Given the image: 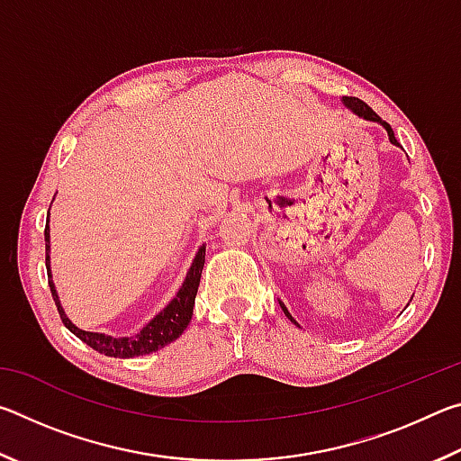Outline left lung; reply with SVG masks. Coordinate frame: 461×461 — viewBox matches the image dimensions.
Segmentation results:
<instances>
[{
    "label": "left lung",
    "instance_id": "1",
    "mask_svg": "<svg viewBox=\"0 0 461 461\" xmlns=\"http://www.w3.org/2000/svg\"><path fill=\"white\" fill-rule=\"evenodd\" d=\"M341 104H343V105H346V107L349 109V112H354L356 115H360V118H364V120H368V122H376V123H380V126L386 130V134H388V140H390V144H394V146H401L399 142H396V138H394V131H393V128H390V126H388V123H386L384 120H380V118H378V115L372 112V107H368V105H366L362 99H357V97H341ZM278 303H280V301H278ZM280 307H283V311H285V315H286L288 319H291V321H293L294 325H299V323H296V321H294V319H293V315H291V313H288V309L285 307V303H280Z\"/></svg>",
    "mask_w": 461,
    "mask_h": 461
}]
</instances>
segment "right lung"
<instances>
[{
  "instance_id": "1",
  "label": "right lung",
  "mask_w": 461,
  "mask_h": 461,
  "mask_svg": "<svg viewBox=\"0 0 461 461\" xmlns=\"http://www.w3.org/2000/svg\"><path fill=\"white\" fill-rule=\"evenodd\" d=\"M44 241H46V270H49V285H50L52 299H54V303H57V309H59L62 323H65L67 330L75 333L81 341H85L87 346L95 349V352L105 354L109 357H136V356L158 352L160 348H165L170 341L181 338L183 331L186 330V325H189L191 317H193L194 296H197V288H199V280H201V270H203V264H205V244L199 246L181 288H178V293L168 301V305L162 309L160 313H156L136 335H130V338H113V335L79 330V327H77L71 319L67 317L65 309H62V305H60L57 286H54V283H52L49 221H46Z\"/></svg>"
}]
</instances>
